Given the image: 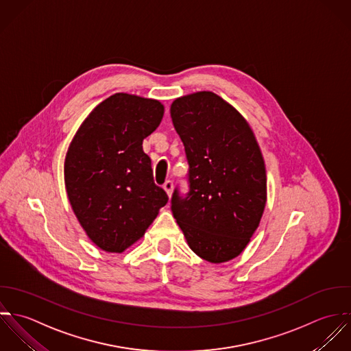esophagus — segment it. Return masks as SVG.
Here are the masks:
<instances>
[{
    "label": "esophagus",
    "mask_w": 351,
    "mask_h": 351,
    "mask_svg": "<svg viewBox=\"0 0 351 351\" xmlns=\"http://www.w3.org/2000/svg\"><path fill=\"white\" fill-rule=\"evenodd\" d=\"M162 187H164V190L167 191L168 197H171V195H172V190H173V182H172V180H167Z\"/></svg>",
    "instance_id": "obj_1"
}]
</instances>
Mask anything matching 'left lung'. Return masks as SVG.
I'll use <instances>...</instances> for the list:
<instances>
[{
    "label": "left lung",
    "instance_id": "left-lung-1",
    "mask_svg": "<svg viewBox=\"0 0 351 351\" xmlns=\"http://www.w3.org/2000/svg\"><path fill=\"white\" fill-rule=\"evenodd\" d=\"M171 118L189 162L171 209L190 248L211 263L241 254L266 205V168L245 119L213 92L176 99Z\"/></svg>",
    "mask_w": 351,
    "mask_h": 351
}]
</instances>
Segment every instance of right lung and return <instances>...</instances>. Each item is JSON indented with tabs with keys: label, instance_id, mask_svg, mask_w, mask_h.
I'll return each mask as SVG.
<instances>
[{
	"label": "right lung",
	"instance_id": "right-lung-1",
	"mask_svg": "<svg viewBox=\"0 0 351 351\" xmlns=\"http://www.w3.org/2000/svg\"><path fill=\"white\" fill-rule=\"evenodd\" d=\"M162 114L157 100L117 93L89 114L71 141L65 161L71 208L89 239L107 252L136 243L168 202L142 150Z\"/></svg>",
	"mask_w": 351,
	"mask_h": 351
}]
</instances>
